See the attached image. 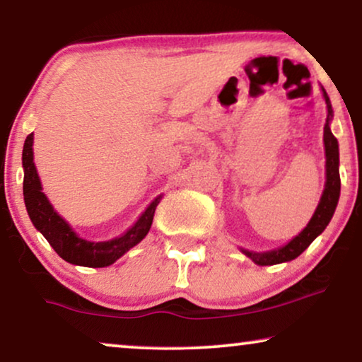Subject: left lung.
<instances>
[{"label":"left lung","mask_w":362,"mask_h":362,"mask_svg":"<svg viewBox=\"0 0 362 362\" xmlns=\"http://www.w3.org/2000/svg\"><path fill=\"white\" fill-rule=\"evenodd\" d=\"M323 97L328 107V117H326L325 123V133H323V141H325V153H326V185L323 196H321L320 204L316 207L313 217H311L308 226L300 232L295 239H291L288 244L280 247L276 250L264 252V254H257V252H242L255 262L257 265H276L281 262H290L298 257L321 232L326 229V226L329 224L331 217L334 214L336 206H338L339 199V191H341V180H339V148L338 140H336L333 133H331L329 122L333 118V108H331V102L326 90L323 88Z\"/></svg>","instance_id":"left-lung-1"}]
</instances>
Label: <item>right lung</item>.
<instances>
[{"instance_id":"obj_1","label":"right lung","mask_w":362,"mask_h":362,"mask_svg":"<svg viewBox=\"0 0 362 362\" xmlns=\"http://www.w3.org/2000/svg\"><path fill=\"white\" fill-rule=\"evenodd\" d=\"M33 156V133L26 136L23 148V168H24V181H23V194L24 204H26L28 214L31 217L33 224L46 240L51 244L59 257L74 265L82 267H108L113 262L135 247L138 242L145 239L150 230L153 216H155L156 206L160 204L161 196H158L146 211L140 216V219L132 226L125 234L107 242H90L78 237L72 227L62 219L61 216L54 211L51 202L47 201L46 194L42 192L41 181H39L36 166H34Z\"/></svg>"}]
</instances>
